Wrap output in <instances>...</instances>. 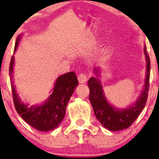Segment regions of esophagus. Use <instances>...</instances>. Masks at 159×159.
<instances>
[{"mask_svg": "<svg viewBox=\"0 0 159 159\" xmlns=\"http://www.w3.org/2000/svg\"><path fill=\"white\" fill-rule=\"evenodd\" d=\"M78 81L80 84H83V83H85L86 81H87V76L84 75V74H80L78 76Z\"/></svg>", "mask_w": 159, "mask_h": 159, "instance_id": "esophagus-1", "label": "esophagus"}]
</instances>
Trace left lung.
<instances>
[{"instance_id": "obj_1", "label": "left lung", "mask_w": 159, "mask_h": 159, "mask_svg": "<svg viewBox=\"0 0 159 159\" xmlns=\"http://www.w3.org/2000/svg\"><path fill=\"white\" fill-rule=\"evenodd\" d=\"M144 54L146 61V75L144 87L140 96L134 103L127 108H119L108 103L104 93L100 76V68L95 67L94 73L97 77H91L88 80V87L90 89V101L93 111L98 120L104 127L110 131H119L132 125L144 108L148 99L149 88L150 70L151 62L146 52V47L144 46Z\"/></svg>"}]
</instances>
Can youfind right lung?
Listing matches in <instances>:
<instances>
[{
	"mask_svg": "<svg viewBox=\"0 0 159 159\" xmlns=\"http://www.w3.org/2000/svg\"><path fill=\"white\" fill-rule=\"evenodd\" d=\"M22 34L17 37L14 47V53L18 47ZM14 58L12 56L9 66L11 80H13ZM78 85L77 77L74 71H70L56 79L52 93L40 105L30 106L21 101L16 93L14 82H11L13 99L16 111L27 124L39 131H51L58 127L66 114L67 103Z\"/></svg>",
	"mask_w": 159,
	"mask_h": 159,
	"instance_id": "1",
	"label": "right lung"
}]
</instances>
